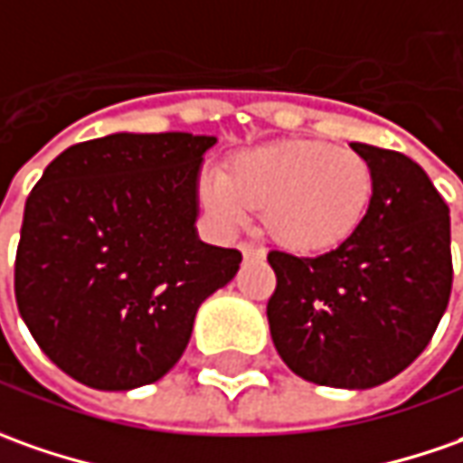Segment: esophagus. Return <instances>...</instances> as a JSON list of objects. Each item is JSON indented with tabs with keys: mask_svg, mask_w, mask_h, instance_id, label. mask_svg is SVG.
I'll return each instance as SVG.
<instances>
[{
	"mask_svg": "<svg viewBox=\"0 0 463 463\" xmlns=\"http://www.w3.org/2000/svg\"><path fill=\"white\" fill-rule=\"evenodd\" d=\"M241 253H243V259H263L266 256V250L261 246H253V243H241Z\"/></svg>",
	"mask_w": 463,
	"mask_h": 463,
	"instance_id": "obj_1",
	"label": "esophagus"
}]
</instances>
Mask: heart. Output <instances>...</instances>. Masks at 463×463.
I'll return each mask as SVG.
<instances>
[{"label": "heart", "instance_id": "obj_1", "mask_svg": "<svg viewBox=\"0 0 463 463\" xmlns=\"http://www.w3.org/2000/svg\"><path fill=\"white\" fill-rule=\"evenodd\" d=\"M374 200V171L356 151L323 140H281L238 153L202 182V202L225 228L261 207L263 231L295 253H326L361 228Z\"/></svg>", "mask_w": 463, "mask_h": 463}]
</instances>
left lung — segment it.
<instances>
[{
    "instance_id": "8db88e82",
    "label": "left lung",
    "mask_w": 463,
    "mask_h": 463,
    "mask_svg": "<svg viewBox=\"0 0 463 463\" xmlns=\"http://www.w3.org/2000/svg\"><path fill=\"white\" fill-rule=\"evenodd\" d=\"M374 171V200L343 246L315 259L271 250V341L297 376L369 390L405 372L451 297V217L405 153L351 143Z\"/></svg>"
}]
</instances>
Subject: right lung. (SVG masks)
<instances>
[{"label":"right lung","mask_w":463,"mask_h":463,"mask_svg":"<svg viewBox=\"0 0 463 463\" xmlns=\"http://www.w3.org/2000/svg\"><path fill=\"white\" fill-rule=\"evenodd\" d=\"M215 136L115 133L53 158L24 202L14 297L61 372L91 390L153 384L194 315L235 277V248L202 243L197 182Z\"/></svg>","instance_id":"right-lung-1"}]
</instances>
